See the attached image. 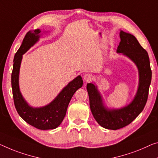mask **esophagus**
<instances>
[{
	"label": "esophagus",
	"mask_w": 158,
	"mask_h": 158,
	"mask_svg": "<svg viewBox=\"0 0 158 158\" xmlns=\"http://www.w3.org/2000/svg\"><path fill=\"white\" fill-rule=\"evenodd\" d=\"M83 78H84V81H85L89 82L92 79H93V76H92V75L89 74V73H87L85 75H84Z\"/></svg>",
	"instance_id": "1"
}]
</instances>
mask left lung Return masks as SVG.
Instances as JSON below:
<instances>
[{
  "label": "left lung",
  "instance_id": "1",
  "mask_svg": "<svg viewBox=\"0 0 158 158\" xmlns=\"http://www.w3.org/2000/svg\"><path fill=\"white\" fill-rule=\"evenodd\" d=\"M120 38L121 42L116 52L122 53L131 59L137 65L139 72V86L132 102L120 110H106L97 87L93 83L87 84L89 106L94 118L101 127L111 130L127 127L140 114L147 102L152 78V71L146 50L131 34L121 31Z\"/></svg>",
  "mask_w": 158,
  "mask_h": 158
}]
</instances>
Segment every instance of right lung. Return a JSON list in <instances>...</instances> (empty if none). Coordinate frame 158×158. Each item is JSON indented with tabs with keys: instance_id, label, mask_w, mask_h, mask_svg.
Segmentation results:
<instances>
[{
	"instance_id": "right-lung-1",
	"label": "right lung",
	"mask_w": 158,
	"mask_h": 158,
	"mask_svg": "<svg viewBox=\"0 0 158 158\" xmlns=\"http://www.w3.org/2000/svg\"><path fill=\"white\" fill-rule=\"evenodd\" d=\"M40 30L30 31L26 34L20 47L15 55L11 84L14 104L18 114L27 123L40 130L54 129L61 123L68 106L76 91L82 85V77L78 76L68 84L59 95L48 105L40 108L31 107L23 99L19 89V72L23 55L39 40Z\"/></svg>"
}]
</instances>
